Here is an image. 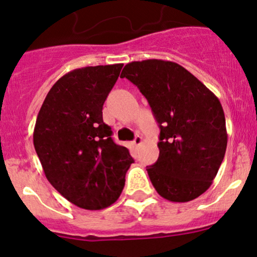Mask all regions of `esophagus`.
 <instances>
[{
	"instance_id": "obj_1",
	"label": "esophagus",
	"mask_w": 257,
	"mask_h": 257,
	"mask_svg": "<svg viewBox=\"0 0 257 257\" xmlns=\"http://www.w3.org/2000/svg\"><path fill=\"white\" fill-rule=\"evenodd\" d=\"M141 144H142V138L140 137V135H137L134 139V141H133V145H134L135 147H138V146H140Z\"/></svg>"
}]
</instances>
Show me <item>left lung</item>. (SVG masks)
<instances>
[{
  "mask_svg": "<svg viewBox=\"0 0 257 257\" xmlns=\"http://www.w3.org/2000/svg\"><path fill=\"white\" fill-rule=\"evenodd\" d=\"M120 78L138 86L159 124V158L147 166L157 193L172 202L199 197L211 187L227 146L219 99L171 61L131 62Z\"/></svg>",
  "mask_w": 257,
  "mask_h": 257,
  "instance_id": "obj_1",
  "label": "left lung"
}]
</instances>
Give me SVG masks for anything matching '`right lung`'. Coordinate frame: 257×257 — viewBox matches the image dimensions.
Returning <instances> with one entry per match:
<instances>
[{
  "label": "right lung",
  "instance_id": "add662e5",
  "mask_svg": "<svg viewBox=\"0 0 257 257\" xmlns=\"http://www.w3.org/2000/svg\"><path fill=\"white\" fill-rule=\"evenodd\" d=\"M123 64L83 67L58 79L37 117L33 145L52 187L75 206L106 208L118 199L134 159L113 142L103 105Z\"/></svg>",
  "mask_w": 257,
  "mask_h": 257
}]
</instances>
